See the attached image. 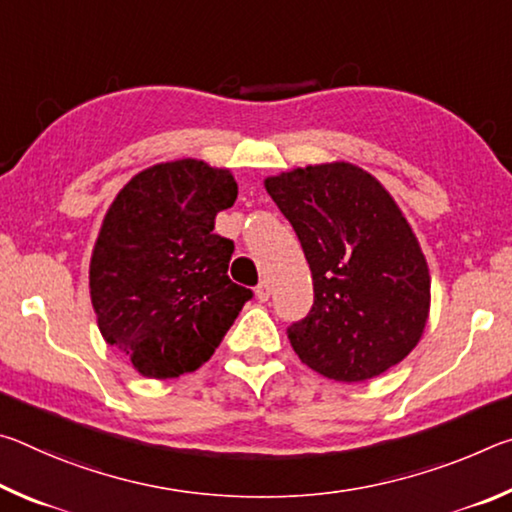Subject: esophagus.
I'll return each mask as SVG.
<instances>
[{
    "mask_svg": "<svg viewBox=\"0 0 512 512\" xmlns=\"http://www.w3.org/2000/svg\"><path fill=\"white\" fill-rule=\"evenodd\" d=\"M255 296H257L259 302H266L268 298H271V284H268L266 280L259 282L257 289H255Z\"/></svg>",
    "mask_w": 512,
    "mask_h": 512,
    "instance_id": "1",
    "label": "esophagus"
}]
</instances>
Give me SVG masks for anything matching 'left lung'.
I'll return each instance as SVG.
<instances>
[{
	"mask_svg": "<svg viewBox=\"0 0 512 512\" xmlns=\"http://www.w3.org/2000/svg\"><path fill=\"white\" fill-rule=\"evenodd\" d=\"M296 230L314 305L291 323V348L334 381H366L400 363L429 316V268L409 221L377 178L350 162L266 178Z\"/></svg>",
	"mask_w": 512,
	"mask_h": 512,
	"instance_id": "obj_1",
	"label": "left lung"
}]
</instances>
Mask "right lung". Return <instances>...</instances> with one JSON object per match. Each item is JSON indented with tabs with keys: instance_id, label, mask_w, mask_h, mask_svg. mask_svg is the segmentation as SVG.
Listing matches in <instances>:
<instances>
[{
	"instance_id": "obj_1",
	"label": "right lung",
	"mask_w": 512,
	"mask_h": 512,
	"mask_svg": "<svg viewBox=\"0 0 512 512\" xmlns=\"http://www.w3.org/2000/svg\"><path fill=\"white\" fill-rule=\"evenodd\" d=\"M228 169L201 160L137 173L112 201L90 262L106 343L151 379L194 372L219 348L253 291L228 277L235 244L214 219L235 205Z\"/></svg>"
}]
</instances>
